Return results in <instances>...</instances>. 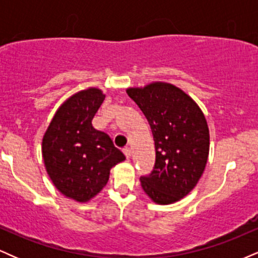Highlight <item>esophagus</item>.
<instances>
[{"mask_svg":"<svg viewBox=\"0 0 258 258\" xmlns=\"http://www.w3.org/2000/svg\"><path fill=\"white\" fill-rule=\"evenodd\" d=\"M122 152H123V154H125V155H126V158H127V159L131 158V149H130L128 147H125V148H123Z\"/></svg>","mask_w":258,"mask_h":258,"instance_id":"34e87169","label":"esophagus"}]
</instances>
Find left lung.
Segmentation results:
<instances>
[{
	"label": "left lung",
	"mask_w": 258,
	"mask_h": 258,
	"mask_svg": "<svg viewBox=\"0 0 258 258\" xmlns=\"http://www.w3.org/2000/svg\"><path fill=\"white\" fill-rule=\"evenodd\" d=\"M127 94L146 115L155 142V165L141 177L142 188L156 204L176 203L205 170L210 147L205 116L188 94L171 84L128 88Z\"/></svg>",
	"instance_id": "obj_1"
}]
</instances>
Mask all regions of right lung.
Wrapping results in <instances>:
<instances>
[{
	"label": "right lung",
	"instance_id": "add662e5",
	"mask_svg": "<svg viewBox=\"0 0 258 258\" xmlns=\"http://www.w3.org/2000/svg\"><path fill=\"white\" fill-rule=\"evenodd\" d=\"M104 98L98 88L74 94L58 109L43 136L47 173L61 194L80 203L98 194L110 168L126 159L106 133L92 126Z\"/></svg>",
	"mask_w": 258,
	"mask_h": 258
}]
</instances>
